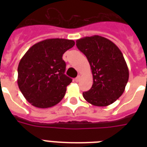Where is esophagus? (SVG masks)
Listing matches in <instances>:
<instances>
[{
	"label": "esophagus",
	"instance_id": "esophagus-1",
	"mask_svg": "<svg viewBox=\"0 0 147 147\" xmlns=\"http://www.w3.org/2000/svg\"><path fill=\"white\" fill-rule=\"evenodd\" d=\"M80 76H77L76 78H75V81H76V82H79V80H80Z\"/></svg>",
	"mask_w": 147,
	"mask_h": 147
}]
</instances>
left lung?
I'll return each mask as SVG.
<instances>
[{
    "label": "left lung",
    "instance_id": "8db88e82",
    "mask_svg": "<svg viewBox=\"0 0 147 147\" xmlns=\"http://www.w3.org/2000/svg\"><path fill=\"white\" fill-rule=\"evenodd\" d=\"M78 49L87 57L93 85L83 97L94 106L105 107L118 99L125 90L129 70L118 47L107 38L94 35L76 41Z\"/></svg>",
    "mask_w": 147,
    "mask_h": 147
}]
</instances>
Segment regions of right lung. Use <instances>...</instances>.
<instances>
[{
  "label": "right lung",
  "mask_w": 147,
  "mask_h": 147,
  "mask_svg": "<svg viewBox=\"0 0 147 147\" xmlns=\"http://www.w3.org/2000/svg\"><path fill=\"white\" fill-rule=\"evenodd\" d=\"M66 39H47L27 50L18 65L17 84L29 103L36 107L55 106L64 98L71 78L65 75L62 55L74 47Z\"/></svg>",
  "instance_id": "obj_1"
}]
</instances>
